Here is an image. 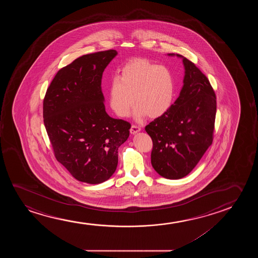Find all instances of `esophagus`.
<instances>
[{
  "mask_svg": "<svg viewBox=\"0 0 258 258\" xmlns=\"http://www.w3.org/2000/svg\"><path fill=\"white\" fill-rule=\"evenodd\" d=\"M140 131H141V127H139V126H137V125H132V126H131V134H137V133L139 132Z\"/></svg>",
  "mask_w": 258,
  "mask_h": 258,
  "instance_id": "34e87169",
  "label": "esophagus"
}]
</instances>
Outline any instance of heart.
Masks as SVG:
<instances>
[{"mask_svg": "<svg viewBox=\"0 0 258 258\" xmlns=\"http://www.w3.org/2000/svg\"><path fill=\"white\" fill-rule=\"evenodd\" d=\"M174 92V79L168 69L138 59L127 62L119 77L111 80L108 100L111 109L118 116H128L135 102L137 120L146 114L158 118L173 105Z\"/></svg>", "mask_w": 258, "mask_h": 258, "instance_id": "obj_1", "label": "heart"}]
</instances>
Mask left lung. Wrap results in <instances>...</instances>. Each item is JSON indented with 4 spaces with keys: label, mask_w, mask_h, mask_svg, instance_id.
Returning a JSON list of instances; mask_svg holds the SVG:
<instances>
[{
    "label": "left lung",
    "mask_w": 258,
    "mask_h": 258,
    "mask_svg": "<svg viewBox=\"0 0 258 258\" xmlns=\"http://www.w3.org/2000/svg\"><path fill=\"white\" fill-rule=\"evenodd\" d=\"M180 96L165 114L145 127L152 138V167L160 176L177 180L187 175L211 146L215 123V92L208 78L187 58Z\"/></svg>",
    "instance_id": "8db88e82"
}]
</instances>
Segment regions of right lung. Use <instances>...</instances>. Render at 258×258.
I'll use <instances>...</instances> for the list:
<instances>
[{
	"mask_svg": "<svg viewBox=\"0 0 258 258\" xmlns=\"http://www.w3.org/2000/svg\"><path fill=\"white\" fill-rule=\"evenodd\" d=\"M115 50L85 54L57 72L43 101V118L54 156L75 179L89 184L108 180L116 170L118 149L131 125L106 112L101 79Z\"/></svg>",
	"mask_w": 258,
	"mask_h": 258,
	"instance_id": "add662e5",
	"label": "right lung"
}]
</instances>
